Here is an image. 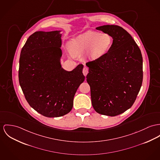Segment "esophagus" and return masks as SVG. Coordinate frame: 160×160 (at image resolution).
I'll use <instances>...</instances> for the list:
<instances>
[{
	"mask_svg": "<svg viewBox=\"0 0 160 160\" xmlns=\"http://www.w3.org/2000/svg\"><path fill=\"white\" fill-rule=\"evenodd\" d=\"M88 73V69L86 67H84L83 69V74H84L85 76H86V75Z\"/></svg>",
	"mask_w": 160,
	"mask_h": 160,
	"instance_id": "34e87169",
	"label": "esophagus"
}]
</instances>
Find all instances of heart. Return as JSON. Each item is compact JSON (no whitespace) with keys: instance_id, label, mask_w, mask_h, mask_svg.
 <instances>
[{"instance_id":"b5f03b06","label":"heart","mask_w":160,"mask_h":160,"mask_svg":"<svg viewBox=\"0 0 160 160\" xmlns=\"http://www.w3.org/2000/svg\"><path fill=\"white\" fill-rule=\"evenodd\" d=\"M112 44V38L108 33L88 31L70 39L68 48L75 57L86 53V59L94 61L104 56L110 50Z\"/></svg>"}]
</instances>
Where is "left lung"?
Masks as SVG:
<instances>
[{"instance_id": "8db88e82", "label": "left lung", "mask_w": 160, "mask_h": 160, "mask_svg": "<svg viewBox=\"0 0 160 160\" xmlns=\"http://www.w3.org/2000/svg\"><path fill=\"white\" fill-rule=\"evenodd\" d=\"M112 38L108 52L90 62L86 81L92 105L99 114L115 116L130 108L142 82V57L132 36L122 27L105 25L96 28Z\"/></svg>"}]
</instances>
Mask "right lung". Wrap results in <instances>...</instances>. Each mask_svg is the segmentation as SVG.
Returning a JSON list of instances; mask_svg holds the SVG:
<instances>
[{"instance_id":"add662e5","label":"right lung","mask_w":160,"mask_h":160,"mask_svg":"<svg viewBox=\"0 0 160 160\" xmlns=\"http://www.w3.org/2000/svg\"><path fill=\"white\" fill-rule=\"evenodd\" d=\"M62 30L38 31L21 50L19 81L27 101L48 118L69 112L75 92L85 80L83 64L71 71L62 66Z\"/></svg>"}]
</instances>
